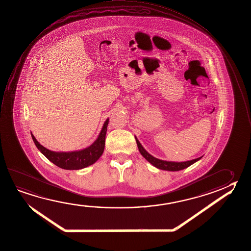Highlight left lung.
Returning <instances> with one entry per match:
<instances>
[{"label":"left lung","instance_id":"obj_1","mask_svg":"<svg viewBox=\"0 0 251 251\" xmlns=\"http://www.w3.org/2000/svg\"><path fill=\"white\" fill-rule=\"evenodd\" d=\"M136 145L138 147V150L140 151V153L142 154V156L148 160L151 165H153L154 167L159 168V169H162V170H167V171H179V170H182L186 167L191 166L192 164L195 162H197L198 160H199L200 158H196V159H192V160H189V161H185V162H170V161H164L161 159H158V158H154L153 156H151V154L148 153L144 147L142 146L139 141L137 140V138L136 137Z\"/></svg>","mask_w":251,"mask_h":251}]
</instances>
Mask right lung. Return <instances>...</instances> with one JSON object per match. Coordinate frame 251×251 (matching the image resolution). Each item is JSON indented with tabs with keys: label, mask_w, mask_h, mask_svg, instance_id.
Instances as JSON below:
<instances>
[{
	"label": "right lung",
	"mask_w": 251,
	"mask_h": 251,
	"mask_svg": "<svg viewBox=\"0 0 251 251\" xmlns=\"http://www.w3.org/2000/svg\"><path fill=\"white\" fill-rule=\"evenodd\" d=\"M108 121L106 120L103 125L101 132L100 133L97 140L93 145L86 149L71 151V152H55L45 148L36 140L34 136L31 134L32 140L34 142L37 148L40 150L41 153L45 155L48 159L53 162L57 167L67 169V170H77L88 167L96 162L101 156L105 148V139H106V129L108 125Z\"/></svg>",
	"instance_id": "right-lung-1"
}]
</instances>
